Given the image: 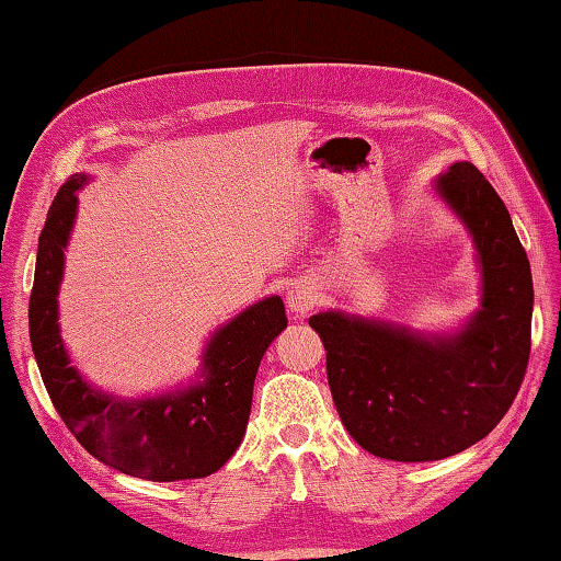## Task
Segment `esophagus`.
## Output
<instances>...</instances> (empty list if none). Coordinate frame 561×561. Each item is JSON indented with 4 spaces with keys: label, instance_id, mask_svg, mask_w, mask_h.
<instances>
[{
    "label": "esophagus",
    "instance_id": "esophagus-1",
    "mask_svg": "<svg viewBox=\"0 0 561 561\" xmlns=\"http://www.w3.org/2000/svg\"><path fill=\"white\" fill-rule=\"evenodd\" d=\"M316 304H318V291H316L311 282L299 279V282L291 284L289 291H287V306L296 318L306 316Z\"/></svg>",
    "mask_w": 561,
    "mask_h": 561
}]
</instances>
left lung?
<instances>
[{
	"label": "left lung",
	"instance_id": "left-lung-1",
	"mask_svg": "<svg viewBox=\"0 0 561 561\" xmlns=\"http://www.w3.org/2000/svg\"><path fill=\"white\" fill-rule=\"evenodd\" d=\"M472 236L480 308L456 332L344 311L311 325L328 352V383L342 424L378 458L440 460L478 444L508 412L530 356L533 277L508 209L470 161L434 181Z\"/></svg>",
	"mask_w": 561,
	"mask_h": 561
}]
</instances>
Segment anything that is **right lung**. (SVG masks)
Segmentation results:
<instances>
[{"instance_id":"obj_1","label":"right lung","mask_w":561,"mask_h":561,"mask_svg":"<svg viewBox=\"0 0 561 561\" xmlns=\"http://www.w3.org/2000/svg\"><path fill=\"white\" fill-rule=\"evenodd\" d=\"M89 181L87 173H75L59 187L38 238L28 330L45 390L79 444L111 468L151 482L207 478L241 446L257 366L287 328L284 301L267 296L214 330L190 386L133 400L91 386L71 366L57 323L77 193Z\"/></svg>"}]
</instances>
